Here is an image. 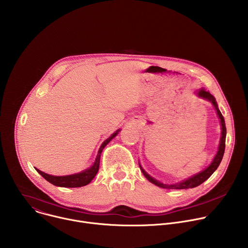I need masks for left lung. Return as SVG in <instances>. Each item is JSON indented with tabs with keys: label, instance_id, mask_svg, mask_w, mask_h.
<instances>
[{
	"label": "left lung",
	"instance_id": "left-lung-1",
	"mask_svg": "<svg viewBox=\"0 0 248 248\" xmlns=\"http://www.w3.org/2000/svg\"><path fill=\"white\" fill-rule=\"evenodd\" d=\"M198 96L204 98V99H207L209 101L212 102V104L214 105V107L218 113V116L221 120V124H222V136H221V141H220V146H219V151L217 152L213 162H212V164L207 168L205 169L204 170H202L201 172L193 175L192 178L186 180V181H184L183 183H180V184H176V185H164V184H161L160 182L154 180L153 178H151V176L146 172L144 171V170L140 167V170L141 171L143 172L145 178L152 184H154L155 186H158L162 188H169V189H186V188H193V187H196L198 186H200L201 184H203L205 181H207L210 176L212 175V173H213L217 168L219 167L222 159H223V156H224V153H225V147H226V134H227V128H226V124H225V119L222 115V113L220 112L219 108H218V105H217V102L215 100V98L212 96L210 94L209 91H206L205 89L201 88L198 92Z\"/></svg>",
	"mask_w": 248,
	"mask_h": 248
}]
</instances>
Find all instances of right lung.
<instances>
[{"label": "right lung", "instance_id": "obj_1", "mask_svg": "<svg viewBox=\"0 0 248 248\" xmlns=\"http://www.w3.org/2000/svg\"><path fill=\"white\" fill-rule=\"evenodd\" d=\"M119 131L120 130H118L117 132L112 134V136H110L107 140L104 141L103 144L101 145V147L99 149V152H98V155H97L94 165L91 168H89L88 170H85L84 171H81V172L76 173V174L64 175V176H55V175L45 173V172L39 170L38 169H36V170L43 176V178L47 182H49L50 184H52L56 186H61V187H81V186H84L88 185L95 178V175L99 170L100 157H101V153H102L103 149L118 134Z\"/></svg>", "mask_w": 248, "mask_h": 248}]
</instances>
